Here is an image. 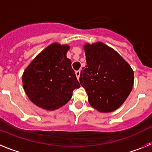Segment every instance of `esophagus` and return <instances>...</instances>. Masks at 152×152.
Masks as SVG:
<instances>
[{
  "instance_id": "34e87169",
  "label": "esophagus",
  "mask_w": 152,
  "mask_h": 152,
  "mask_svg": "<svg viewBox=\"0 0 152 152\" xmlns=\"http://www.w3.org/2000/svg\"><path fill=\"white\" fill-rule=\"evenodd\" d=\"M76 78H77L78 80H79V79H80V70L76 71Z\"/></svg>"
}]
</instances>
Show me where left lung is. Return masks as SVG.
Segmentation results:
<instances>
[{
    "instance_id": "8db88e82",
    "label": "left lung",
    "mask_w": 152,
    "mask_h": 152,
    "mask_svg": "<svg viewBox=\"0 0 152 152\" xmlns=\"http://www.w3.org/2000/svg\"><path fill=\"white\" fill-rule=\"evenodd\" d=\"M87 66L80 83L89 102L101 113H110L122 105L132 89L134 72L129 63L103 43L84 45Z\"/></svg>"
}]
</instances>
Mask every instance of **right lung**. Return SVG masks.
<instances>
[{"instance_id": "add662e5", "label": "right lung", "mask_w": 152, "mask_h": 152, "mask_svg": "<svg viewBox=\"0 0 152 152\" xmlns=\"http://www.w3.org/2000/svg\"><path fill=\"white\" fill-rule=\"evenodd\" d=\"M68 45L53 43L43 50L23 74V86L30 101L42 109L55 110L70 99L80 88L71 60L66 57Z\"/></svg>"}]
</instances>
